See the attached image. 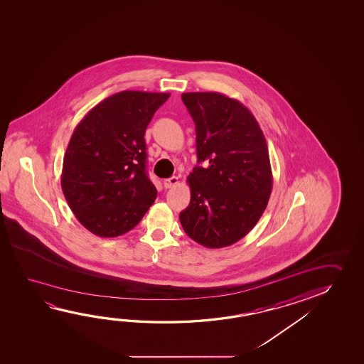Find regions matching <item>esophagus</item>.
<instances>
[{"label": "esophagus", "instance_id": "esophagus-1", "mask_svg": "<svg viewBox=\"0 0 364 364\" xmlns=\"http://www.w3.org/2000/svg\"><path fill=\"white\" fill-rule=\"evenodd\" d=\"M178 184H179V178H176V176H171L168 179L164 180V186L166 189H170V188H173V186Z\"/></svg>", "mask_w": 364, "mask_h": 364}]
</instances>
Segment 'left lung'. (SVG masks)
I'll list each match as a JSON object with an SVG mask.
<instances>
[{
    "label": "left lung",
    "mask_w": 364,
    "mask_h": 364,
    "mask_svg": "<svg viewBox=\"0 0 364 364\" xmlns=\"http://www.w3.org/2000/svg\"><path fill=\"white\" fill-rule=\"evenodd\" d=\"M196 123L198 164L188 176L191 203L180 212L185 233L220 249L250 232L273 188L268 144L247 107L220 92H185Z\"/></svg>",
    "instance_id": "8db88e82"
}]
</instances>
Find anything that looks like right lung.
I'll use <instances>...</instances> for the list:
<instances>
[{
  "mask_svg": "<svg viewBox=\"0 0 364 364\" xmlns=\"http://www.w3.org/2000/svg\"><path fill=\"white\" fill-rule=\"evenodd\" d=\"M166 92L120 91L99 102L73 131L60 185L78 222L100 237L131 231L155 202L144 133Z\"/></svg>",
  "mask_w": 364,
  "mask_h": 364,
  "instance_id": "add662e5",
  "label": "right lung"
}]
</instances>
